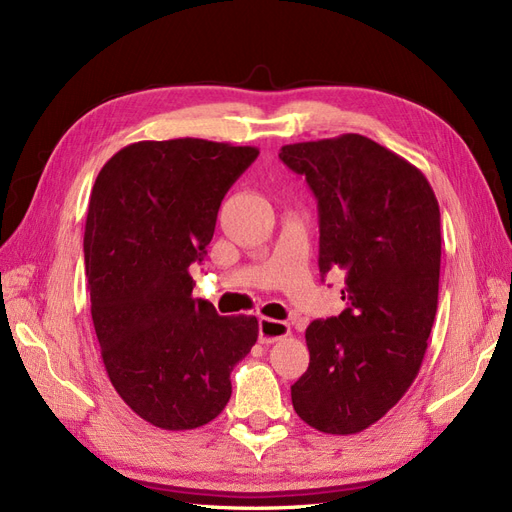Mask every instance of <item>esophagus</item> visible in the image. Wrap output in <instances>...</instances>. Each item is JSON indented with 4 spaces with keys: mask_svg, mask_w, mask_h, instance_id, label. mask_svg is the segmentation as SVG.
<instances>
[{
    "mask_svg": "<svg viewBox=\"0 0 512 512\" xmlns=\"http://www.w3.org/2000/svg\"><path fill=\"white\" fill-rule=\"evenodd\" d=\"M290 335V324L282 320H271V318H260L258 322V339L260 344H275L280 339Z\"/></svg>",
    "mask_w": 512,
    "mask_h": 512,
    "instance_id": "esophagus-1",
    "label": "esophagus"
}]
</instances>
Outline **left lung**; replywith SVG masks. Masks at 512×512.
<instances>
[{
    "instance_id": "left-lung-1",
    "label": "left lung",
    "mask_w": 512,
    "mask_h": 512,
    "mask_svg": "<svg viewBox=\"0 0 512 512\" xmlns=\"http://www.w3.org/2000/svg\"><path fill=\"white\" fill-rule=\"evenodd\" d=\"M280 160L318 200L324 277L346 273L339 316L309 324L292 406L324 433H359L404 397L438 309L440 207L425 175L361 134L286 145Z\"/></svg>"
}]
</instances>
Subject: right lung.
Returning a JSON list of instances; mask_svg holds the SVG:
<instances>
[{
  "instance_id": "obj_1",
  "label": "right lung",
  "mask_w": 512,
  "mask_h": 512,
  "mask_svg": "<svg viewBox=\"0 0 512 512\" xmlns=\"http://www.w3.org/2000/svg\"><path fill=\"white\" fill-rule=\"evenodd\" d=\"M256 158V147L203 138L141 141L117 151L91 190L83 250L102 361L119 397L160 429L213 421L258 339L254 316L192 299L190 275Z\"/></svg>"
}]
</instances>
